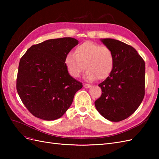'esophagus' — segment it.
I'll return each instance as SVG.
<instances>
[{"instance_id":"esophagus-1","label":"esophagus","mask_w":159,"mask_h":159,"mask_svg":"<svg viewBox=\"0 0 159 159\" xmlns=\"http://www.w3.org/2000/svg\"><path fill=\"white\" fill-rule=\"evenodd\" d=\"M84 87L85 88H89L91 87V85L90 84H84Z\"/></svg>"}]
</instances>
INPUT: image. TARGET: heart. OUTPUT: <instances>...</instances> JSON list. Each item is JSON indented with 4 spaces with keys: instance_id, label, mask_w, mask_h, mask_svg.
Segmentation results:
<instances>
[{
    "instance_id": "heart-1",
    "label": "heart",
    "mask_w": 159,
    "mask_h": 159,
    "mask_svg": "<svg viewBox=\"0 0 159 159\" xmlns=\"http://www.w3.org/2000/svg\"><path fill=\"white\" fill-rule=\"evenodd\" d=\"M114 56L109 48L92 42H85L70 53L64 60L68 74L78 78L86 68L85 79L93 81L98 78L104 80L111 74L114 67Z\"/></svg>"
}]
</instances>
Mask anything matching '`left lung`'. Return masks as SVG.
<instances>
[{"label": "left lung", "mask_w": 159, "mask_h": 159, "mask_svg": "<svg viewBox=\"0 0 159 159\" xmlns=\"http://www.w3.org/2000/svg\"><path fill=\"white\" fill-rule=\"evenodd\" d=\"M101 41L111 50L115 63L111 74L99 84L102 93L95 105L104 118L121 121L135 111L145 96V61L125 43L111 38Z\"/></svg>", "instance_id": "obj_1"}]
</instances>
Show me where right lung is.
Returning a JSON list of instances; mask_svg holds the SVG:
<instances>
[{"instance_id":"1","label":"right lung","mask_w":159,"mask_h":159,"mask_svg":"<svg viewBox=\"0 0 159 159\" xmlns=\"http://www.w3.org/2000/svg\"><path fill=\"white\" fill-rule=\"evenodd\" d=\"M78 44L70 37L48 40L32 46L21 57L16 90L34 116L46 121L60 118L82 88L64 64L66 56Z\"/></svg>"}]
</instances>
